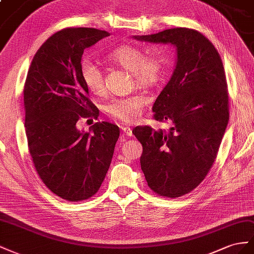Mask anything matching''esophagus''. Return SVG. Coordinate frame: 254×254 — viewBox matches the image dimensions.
Listing matches in <instances>:
<instances>
[{"instance_id":"1","label":"esophagus","mask_w":254,"mask_h":254,"mask_svg":"<svg viewBox=\"0 0 254 254\" xmlns=\"http://www.w3.org/2000/svg\"><path fill=\"white\" fill-rule=\"evenodd\" d=\"M122 132L125 133L127 136L128 137H132L133 136V133H132V128L128 127H122Z\"/></svg>"}]
</instances>
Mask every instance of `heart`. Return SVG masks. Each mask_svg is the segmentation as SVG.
I'll return each instance as SVG.
<instances>
[{"label":"heart","instance_id":"obj_1","mask_svg":"<svg viewBox=\"0 0 254 254\" xmlns=\"http://www.w3.org/2000/svg\"><path fill=\"white\" fill-rule=\"evenodd\" d=\"M110 60L132 72L135 82L139 86L153 85L162 75L163 66L159 60L146 57L143 51L133 46H121L114 50L110 54ZM81 75L85 86L93 95L103 93L105 89L103 71L98 64L85 60L81 64ZM146 103L147 98L142 95L115 98L106 105V112L116 120L129 123L142 114Z\"/></svg>","mask_w":254,"mask_h":254}]
</instances>
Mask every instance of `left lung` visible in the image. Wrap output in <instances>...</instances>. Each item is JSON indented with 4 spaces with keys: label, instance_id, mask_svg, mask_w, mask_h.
<instances>
[{
    "label": "left lung",
    "instance_id": "left-lung-1",
    "mask_svg": "<svg viewBox=\"0 0 254 254\" xmlns=\"http://www.w3.org/2000/svg\"><path fill=\"white\" fill-rule=\"evenodd\" d=\"M170 43L177 64L152 107L154 119L170 121L168 131L136 127L142 144L141 170L155 193L178 198L193 190L215 162L229 121V96L219 53L205 36L186 27L134 36Z\"/></svg>",
    "mask_w": 254,
    "mask_h": 254
}]
</instances>
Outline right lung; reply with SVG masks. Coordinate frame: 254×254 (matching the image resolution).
I'll return each instance as SVG.
<instances>
[{
	"label": "right lung",
	"instance_id": "right-lung-1",
	"mask_svg": "<svg viewBox=\"0 0 254 254\" xmlns=\"http://www.w3.org/2000/svg\"><path fill=\"white\" fill-rule=\"evenodd\" d=\"M107 36L91 27L55 33L35 54L25 79V133L36 171L51 191L71 202L97 193L120 134L105 121L89 132L76 127L99 114L81 75L84 50Z\"/></svg>",
	"mask_w": 254,
	"mask_h": 254
}]
</instances>
